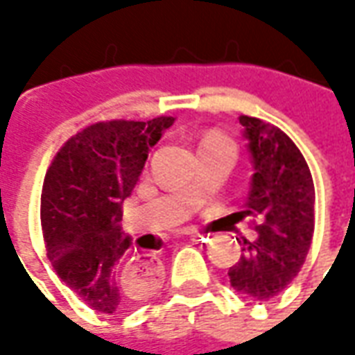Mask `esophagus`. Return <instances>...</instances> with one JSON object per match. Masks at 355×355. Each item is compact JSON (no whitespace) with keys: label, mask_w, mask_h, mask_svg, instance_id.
Returning <instances> with one entry per match:
<instances>
[{"label":"esophagus","mask_w":355,"mask_h":355,"mask_svg":"<svg viewBox=\"0 0 355 355\" xmlns=\"http://www.w3.org/2000/svg\"><path fill=\"white\" fill-rule=\"evenodd\" d=\"M184 236H188V238H198L200 234L196 230H192V228H188V230H184Z\"/></svg>","instance_id":"1"}]
</instances>
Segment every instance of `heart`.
<instances>
[{
	"label": "heart",
	"instance_id": "heart-1",
	"mask_svg": "<svg viewBox=\"0 0 355 355\" xmlns=\"http://www.w3.org/2000/svg\"><path fill=\"white\" fill-rule=\"evenodd\" d=\"M198 150H200V154L213 152V150H230L232 154L236 155V146H234V142L218 131L203 132L200 139V144H198Z\"/></svg>",
	"mask_w": 355,
	"mask_h": 355
}]
</instances>
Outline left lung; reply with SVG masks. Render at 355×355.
Returning a JSON list of instances; mask_svg holds the SVG:
<instances>
[{
    "instance_id": "8db88e82",
    "label": "left lung",
    "mask_w": 355,
    "mask_h": 355,
    "mask_svg": "<svg viewBox=\"0 0 355 355\" xmlns=\"http://www.w3.org/2000/svg\"><path fill=\"white\" fill-rule=\"evenodd\" d=\"M253 163V177L239 218L257 216V239L243 241L228 270L232 287L266 302L287 289L310 251L315 190L304 155L274 125L239 116ZM241 243V241H239Z\"/></svg>"
}]
</instances>
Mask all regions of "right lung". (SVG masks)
<instances>
[{
  "mask_svg": "<svg viewBox=\"0 0 355 355\" xmlns=\"http://www.w3.org/2000/svg\"><path fill=\"white\" fill-rule=\"evenodd\" d=\"M175 117L106 121L78 132L45 175L42 228L58 277L101 313H119L146 300L159 279L152 257L131 261L121 234V203Z\"/></svg>",
  "mask_w": 355,
  "mask_h": 355,
  "instance_id": "add662e5",
  "label": "right lung"
}]
</instances>
